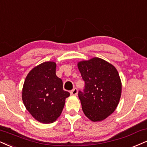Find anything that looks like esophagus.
Wrapping results in <instances>:
<instances>
[{"instance_id":"1","label":"esophagus","mask_w":147,"mask_h":147,"mask_svg":"<svg viewBox=\"0 0 147 147\" xmlns=\"http://www.w3.org/2000/svg\"><path fill=\"white\" fill-rule=\"evenodd\" d=\"M70 93L71 95H76L78 94V89L76 88H74L73 90H71Z\"/></svg>"}]
</instances>
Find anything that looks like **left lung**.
Returning a JSON list of instances; mask_svg holds the SVG:
<instances>
[{
  "label": "left lung",
  "instance_id": "1",
  "mask_svg": "<svg viewBox=\"0 0 147 147\" xmlns=\"http://www.w3.org/2000/svg\"><path fill=\"white\" fill-rule=\"evenodd\" d=\"M84 88L78 97L84 115L90 120L100 121L113 113L121 95V82L117 69L104 60L95 57L79 62Z\"/></svg>",
  "mask_w": 147,
  "mask_h": 147
}]
</instances>
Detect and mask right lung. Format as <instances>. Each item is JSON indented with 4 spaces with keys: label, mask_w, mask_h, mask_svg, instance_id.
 Instances as JSON below:
<instances>
[{
    "label": "right lung",
    "mask_w": 147,
    "mask_h": 147,
    "mask_svg": "<svg viewBox=\"0 0 147 147\" xmlns=\"http://www.w3.org/2000/svg\"><path fill=\"white\" fill-rule=\"evenodd\" d=\"M57 65L45 62L34 67L25 79L22 100L36 120L52 123L61 115L65 99L70 93L63 88V81L56 75Z\"/></svg>",
    "instance_id": "obj_1"
}]
</instances>
